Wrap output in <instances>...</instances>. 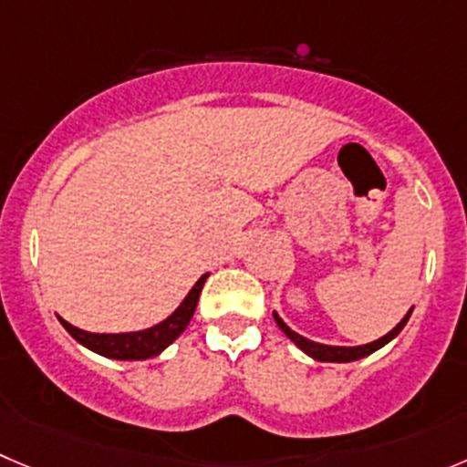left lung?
<instances>
[{
    "label": "left lung",
    "mask_w": 467,
    "mask_h": 467,
    "mask_svg": "<svg viewBox=\"0 0 467 467\" xmlns=\"http://www.w3.org/2000/svg\"><path fill=\"white\" fill-rule=\"evenodd\" d=\"M410 314H412V309L406 314V317L401 318V323H399V326L394 327V330H389L385 337H380V339L371 341V344H364V346H326V344H317V341H309L307 337L293 332L291 327H288L286 323H284L282 318L277 317V314H273V317H275V323H277V326H279V330H282L284 335H286L288 339H291L293 344L297 346V348L305 350V353H307L309 358L318 359V362H353V359L367 358V355H371V353H374V350L383 348V346L388 344V341H392L394 337H397L399 332L403 330V326H406V323H408Z\"/></svg>",
    "instance_id": "obj_1"
}]
</instances>
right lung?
Instances as JSON below:
<instances>
[{
    "mask_svg": "<svg viewBox=\"0 0 467 467\" xmlns=\"http://www.w3.org/2000/svg\"><path fill=\"white\" fill-rule=\"evenodd\" d=\"M208 273L199 277V282L194 284L192 291L185 296L183 303L179 305L171 317L164 318L158 326L149 327V330L140 332H123V335H96V332L79 330V327L70 326L68 321L59 318L61 326L70 332V337L79 341L82 346H87L88 350L98 355H105V358L112 359H149L155 358L158 353H162L181 332L188 327L190 318H192L194 309L199 303V293H202L203 282H206Z\"/></svg>",
    "mask_w": 467,
    "mask_h": 467,
    "instance_id": "right-lung-1",
    "label": "right lung"
}]
</instances>
